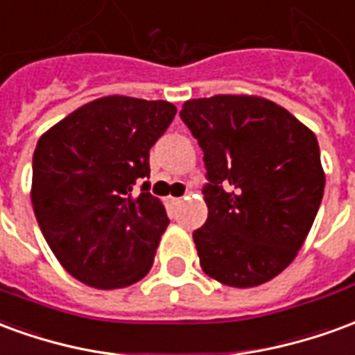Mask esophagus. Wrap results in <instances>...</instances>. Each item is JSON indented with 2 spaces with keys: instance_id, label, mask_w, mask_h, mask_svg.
Segmentation results:
<instances>
[{
  "instance_id": "34e87169",
  "label": "esophagus",
  "mask_w": 355,
  "mask_h": 355,
  "mask_svg": "<svg viewBox=\"0 0 355 355\" xmlns=\"http://www.w3.org/2000/svg\"><path fill=\"white\" fill-rule=\"evenodd\" d=\"M167 201H169L171 205H177V203H180V198H173V196H171V198H167Z\"/></svg>"
}]
</instances>
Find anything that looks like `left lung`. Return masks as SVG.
I'll list each match as a JSON object with an SVG mask.
<instances>
[{"label": "left lung", "instance_id": "left-lung-1", "mask_svg": "<svg viewBox=\"0 0 355 355\" xmlns=\"http://www.w3.org/2000/svg\"><path fill=\"white\" fill-rule=\"evenodd\" d=\"M180 117L207 167V223L193 232L201 270L238 289L274 279L295 261L323 198L315 135L257 94L186 101Z\"/></svg>", "mask_w": 355, "mask_h": 355}]
</instances>
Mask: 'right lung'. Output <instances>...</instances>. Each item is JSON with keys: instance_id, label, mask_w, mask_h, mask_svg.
<instances>
[{"instance_id": "right-lung-1", "label": "right lung", "mask_w": 355, "mask_h": 355, "mask_svg": "<svg viewBox=\"0 0 355 355\" xmlns=\"http://www.w3.org/2000/svg\"><path fill=\"white\" fill-rule=\"evenodd\" d=\"M177 114L167 101L110 94L45 131L32 162V207L45 241L76 279L123 289L154 264L169 224L163 203L137 178L150 177V148Z\"/></svg>"}]
</instances>
